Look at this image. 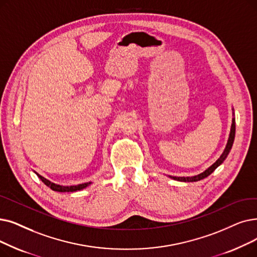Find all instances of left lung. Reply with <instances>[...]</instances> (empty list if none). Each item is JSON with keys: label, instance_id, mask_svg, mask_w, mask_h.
Segmentation results:
<instances>
[{"label": "left lung", "instance_id": "8db88e82", "mask_svg": "<svg viewBox=\"0 0 257 257\" xmlns=\"http://www.w3.org/2000/svg\"><path fill=\"white\" fill-rule=\"evenodd\" d=\"M233 115H234V112H233ZM234 138H235V117L232 118V125H231V130H230V135H229V139H228V143L226 145V148L224 150V152L221 153V155L219 156V159L213 164L211 165L208 169H206L204 172L199 173L195 176H170L171 178H173V180L175 181H180V182H197V181H200L203 180V178L209 176L212 172H213L218 166H220L222 163H224V161L227 159V156L232 148V145H233V142H234Z\"/></svg>", "mask_w": 257, "mask_h": 257}]
</instances>
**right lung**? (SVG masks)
<instances>
[{
  "instance_id": "right-lung-1",
  "label": "right lung",
  "mask_w": 257,
  "mask_h": 257,
  "mask_svg": "<svg viewBox=\"0 0 257 257\" xmlns=\"http://www.w3.org/2000/svg\"><path fill=\"white\" fill-rule=\"evenodd\" d=\"M35 173L40 177V180L44 184H45L46 186H48L50 189H52L53 191H58V192H74V191H79V190H82V189L88 187L90 184H92L91 182H89V183H84V184H80V185H76V186H61V185H57V184L50 182L49 180H47V178L43 177L42 175H40L36 171H35Z\"/></svg>"
}]
</instances>
